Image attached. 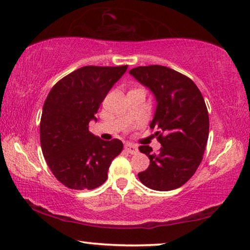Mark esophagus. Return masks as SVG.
Masks as SVG:
<instances>
[{
    "label": "esophagus",
    "instance_id": "obj_1",
    "mask_svg": "<svg viewBox=\"0 0 250 250\" xmlns=\"http://www.w3.org/2000/svg\"><path fill=\"white\" fill-rule=\"evenodd\" d=\"M125 150L128 151L129 154H131V155H135V154H137V152H138L137 146H135V145H132V144H126L125 146Z\"/></svg>",
    "mask_w": 250,
    "mask_h": 250
}]
</instances>
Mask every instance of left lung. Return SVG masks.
<instances>
[{
    "mask_svg": "<svg viewBox=\"0 0 250 250\" xmlns=\"http://www.w3.org/2000/svg\"><path fill=\"white\" fill-rule=\"evenodd\" d=\"M130 74L154 93L157 107L150 128L162 148L158 154L149 146L139 150L150 159L138 174L141 183L155 191L181 188L196 172L203 159L208 137V113L191 78L161 65L139 66Z\"/></svg>",
    "mask_w": 250,
    "mask_h": 250,
    "instance_id": "left-lung-1",
    "label": "left lung"
}]
</instances>
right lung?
I'll return each instance as SVG.
<instances>
[{
	"label": "right lung",
	"instance_id": "add662e5",
	"mask_svg": "<svg viewBox=\"0 0 250 250\" xmlns=\"http://www.w3.org/2000/svg\"><path fill=\"white\" fill-rule=\"evenodd\" d=\"M128 65L85 66L62 77L50 89L40 120V145L54 176L66 188L93 189L124 149L119 139L104 141L88 124Z\"/></svg>",
	"mask_w": 250,
	"mask_h": 250
}]
</instances>
